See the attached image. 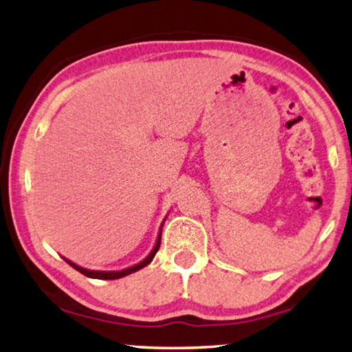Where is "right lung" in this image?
<instances>
[{"label":"right lung","mask_w":352,"mask_h":352,"mask_svg":"<svg viewBox=\"0 0 352 352\" xmlns=\"http://www.w3.org/2000/svg\"><path fill=\"white\" fill-rule=\"evenodd\" d=\"M164 223V222H163ZM162 228H163V225H162ZM162 228H160V233H158V239H157V243H155V247H153V250L151 253H148V256L146 259H142L140 264H136V265H133V267H129V269H124V270H121V272H99V270H88V269H83V267H80V265H77V264H74V262H71V261H68L67 258H63L65 261L68 262V264L73 267V269H76L77 272H80L82 275H85V276H88V278H94V279H119V278H122V276H127V275H130V273H133V272H138V270H141L142 267H146L147 264H151L152 262V259H153V256H155V253L158 252V248H160V243H162Z\"/></svg>","instance_id":"obj_1"}]
</instances>
